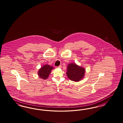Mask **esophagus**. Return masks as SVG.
Returning <instances> with one entry per match:
<instances>
[{
  "label": "esophagus",
  "mask_w": 123,
  "mask_h": 123,
  "mask_svg": "<svg viewBox=\"0 0 123 123\" xmlns=\"http://www.w3.org/2000/svg\"><path fill=\"white\" fill-rule=\"evenodd\" d=\"M62 66L61 65V66H58V67H57V68H62Z\"/></svg>",
  "instance_id": "obj_1"
}]
</instances>
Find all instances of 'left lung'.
<instances>
[{"mask_svg": "<svg viewBox=\"0 0 123 123\" xmlns=\"http://www.w3.org/2000/svg\"><path fill=\"white\" fill-rule=\"evenodd\" d=\"M85 72L84 67L78 66L76 63H70L67 66L66 74L70 80L77 82L84 78Z\"/></svg>", "mask_w": 123, "mask_h": 123, "instance_id": "left-lung-1", "label": "left lung"}]
</instances>
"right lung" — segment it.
<instances>
[{"instance_id":"right-lung-1","label":"right lung","mask_w":123,"mask_h":123,"mask_svg":"<svg viewBox=\"0 0 123 123\" xmlns=\"http://www.w3.org/2000/svg\"><path fill=\"white\" fill-rule=\"evenodd\" d=\"M54 69V68L53 66H50L49 65H44V66H41V68L39 69L38 71V76L39 78L45 80L49 78L52 70Z\"/></svg>"}]
</instances>
